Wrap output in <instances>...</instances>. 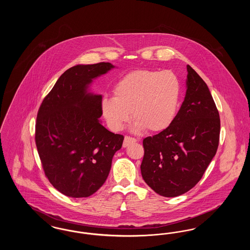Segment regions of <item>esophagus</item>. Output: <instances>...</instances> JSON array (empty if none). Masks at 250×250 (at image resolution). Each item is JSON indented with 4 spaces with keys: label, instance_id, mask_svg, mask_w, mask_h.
I'll return each instance as SVG.
<instances>
[{
    "label": "esophagus",
    "instance_id": "esophagus-1",
    "mask_svg": "<svg viewBox=\"0 0 250 250\" xmlns=\"http://www.w3.org/2000/svg\"><path fill=\"white\" fill-rule=\"evenodd\" d=\"M137 143V140L135 138H131L128 136H125V140H124V143H123V146L124 147H127L131 143Z\"/></svg>",
    "mask_w": 250,
    "mask_h": 250
}]
</instances>
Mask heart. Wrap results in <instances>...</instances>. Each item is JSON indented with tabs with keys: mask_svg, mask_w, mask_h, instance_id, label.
I'll return each mask as SVG.
<instances>
[{
	"mask_svg": "<svg viewBox=\"0 0 250 250\" xmlns=\"http://www.w3.org/2000/svg\"><path fill=\"white\" fill-rule=\"evenodd\" d=\"M181 83L170 71L135 70L125 75L113 88V97H104L100 108L109 129L122 130L130 118L136 132H161L176 118Z\"/></svg>",
	"mask_w": 250,
	"mask_h": 250,
	"instance_id": "1",
	"label": "heart"
}]
</instances>
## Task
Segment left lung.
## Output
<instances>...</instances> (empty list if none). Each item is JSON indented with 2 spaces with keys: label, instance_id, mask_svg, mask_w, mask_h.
Segmentation results:
<instances>
[{
  "label": "left lung",
  "instance_id": "left-lung-1",
  "mask_svg": "<svg viewBox=\"0 0 250 250\" xmlns=\"http://www.w3.org/2000/svg\"><path fill=\"white\" fill-rule=\"evenodd\" d=\"M187 69V93L174 122L143 140V180L167 198L180 196L199 183L219 143L220 118L209 88L190 65Z\"/></svg>",
  "mask_w": 250,
  "mask_h": 250
}]
</instances>
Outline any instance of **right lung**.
<instances>
[{
  "label": "right lung",
  "instance_id": "1",
  "mask_svg": "<svg viewBox=\"0 0 250 250\" xmlns=\"http://www.w3.org/2000/svg\"><path fill=\"white\" fill-rule=\"evenodd\" d=\"M110 62L78 64L64 72L39 107L36 143L45 175L62 194L87 198L106 182L124 136L105 128L102 96L88 92Z\"/></svg>",
  "mask_w": 250,
  "mask_h": 250
}]
</instances>
